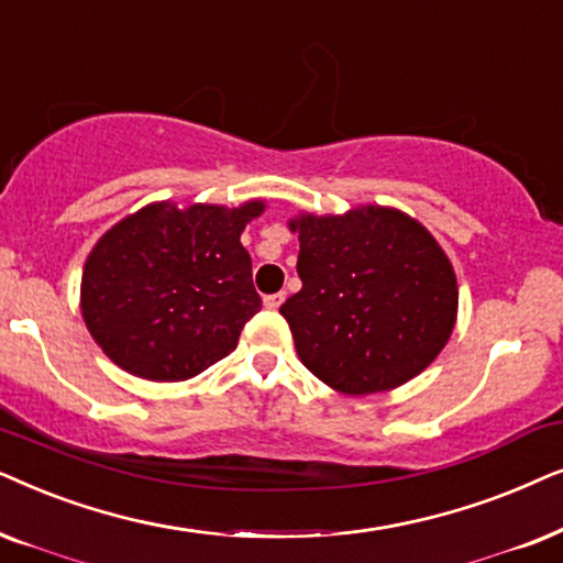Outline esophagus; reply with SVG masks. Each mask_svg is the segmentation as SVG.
<instances>
[{"mask_svg": "<svg viewBox=\"0 0 563 563\" xmlns=\"http://www.w3.org/2000/svg\"><path fill=\"white\" fill-rule=\"evenodd\" d=\"M283 301H286V294H283V290H280V294H273V296H265V306H267V309H280V303Z\"/></svg>", "mask_w": 563, "mask_h": 563, "instance_id": "obj_1", "label": "esophagus"}]
</instances>
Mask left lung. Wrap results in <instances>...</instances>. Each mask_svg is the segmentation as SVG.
Instances as JSON below:
<instances>
[{
  "instance_id": "left-lung-1",
  "label": "left lung",
  "mask_w": 563,
  "mask_h": 563,
  "mask_svg": "<svg viewBox=\"0 0 563 563\" xmlns=\"http://www.w3.org/2000/svg\"><path fill=\"white\" fill-rule=\"evenodd\" d=\"M296 231L303 288L280 306L301 363L334 391L407 384L451 340L459 283L422 223L384 206L303 213Z\"/></svg>"
}]
</instances>
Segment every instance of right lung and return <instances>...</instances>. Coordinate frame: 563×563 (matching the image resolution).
I'll return each instance as SVG.
<instances>
[{
  "label": "right lung",
  "instance_id": "obj_1",
  "mask_svg": "<svg viewBox=\"0 0 563 563\" xmlns=\"http://www.w3.org/2000/svg\"><path fill=\"white\" fill-rule=\"evenodd\" d=\"M265 211L152 203L89 252L81 317L104 355L146 380H187L236 347L262 309L239 236Z\"/></svg>",
  "mask_w": 563,
  "mask_h": 563
}]
</instances>
